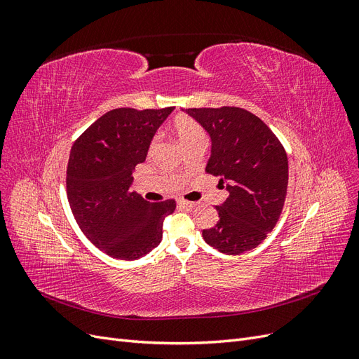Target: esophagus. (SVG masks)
Instances as JSON below:
<instances>
[{"instance_id": "1", "label": "esophagus", "mask_w": 359, "mask_h": 359, "mask_svg": "<svg viewBox=\"0 0 359 359\" xmlns=\"http://www.w3.org/2000/svg\"><path fill=\"white\" fill-rule=\"evenodd\" d=\"M178 206H181V208H189V210H191V208H194V206H196V202H189V201L180 199V201H178Z\"/></svg>"}]
</instances>
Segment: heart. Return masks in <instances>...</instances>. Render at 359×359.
Returning <instances> with one entry per match:
<instances>
[{
	"label": "heart",
	"mask_w": 359,
	"mask_h": 359,
	"mask_svg": "<svg viewBox=\"0 0 359 359\" xmlns=\"http://www.w3.org/2000/svg\"><path fill=\"white\" fill-rule=\"evenodd\" d=\"M173 133H175L178 142L184 147L193 140H205V132L203 128L194 121V119L189 118V116H178L175 118V121L172 124ZM156 145V142L153 144V147Z\"/></svg>",
	"instance_id": "heart-1"
}]
</instances>
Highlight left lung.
<instances>
[{
	"label": "left lung",
	"instance_id": "8db88e82",
	"mask_svg": "<svg viewBox=\"0 0 359 359\" xmlns=\"http://www.w3.org/2000/svg\"><path fill=\"white\" fill-rule=\"evenodd\" d=\"M211 139L205 170L220 177L229 193L215 206L219 223L202 236L224 255L256 248L274 229L283 210L289 166L283 145L262 119L241 107L187 109Z\"/></svg>",
	"mask_w": 359,
	"mask_h": 359
}]
</instances>
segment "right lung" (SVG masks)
I'll return each instance as SVG.
<instances>
[{
    "label": "right lung",
    "mask_w": 359,
    "mask_h": 359,
    "mask_svg": "<svg viewBox=\"0 0 359 359\" xmlns=\"http://www.w3.org/2000/svg\"><path fill=\"white\" fill-rule=\"evenodd\" d=\"M172 111L114 109L86 128L72 148V212L85 236L115 259L147 256L161 241L165 217L175 210V201L151 203L130 191L136 165L145 161L151 140Z\"/></svg>",
    "instance_id": "right-lung-1"
}]
</instances>
